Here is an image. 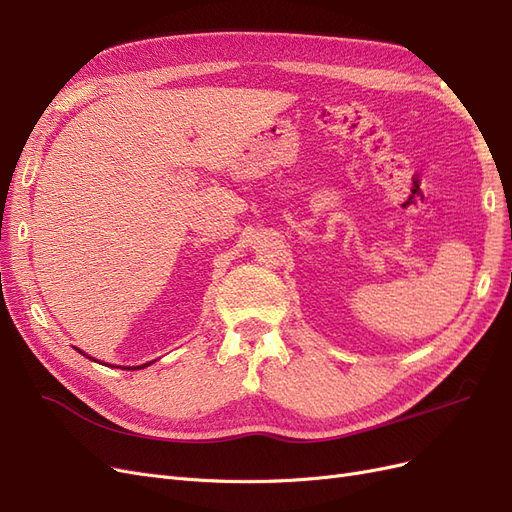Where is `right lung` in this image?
Returning <instances> with one entry per match:
<instances>
[{
    "label": "right lung",
    "instance_id": "right-lung-1",
    "mask_svg": "<svg viewBox=\"0 0 512 512\" xmlns=\"http://www.w3.org/2000/svg\"><path fill=\"white\" fill-rule=\"evenodd\" d=\"M79 352H81V350H79ZM147 365H149V363H147ZM147 365H143V367H147Z\"/></svg>",
    "mask_w": 512,
    "mask_h": 512
}]
</instances>
